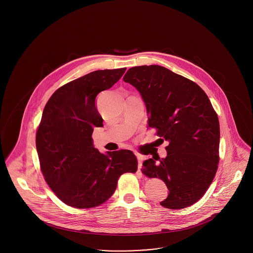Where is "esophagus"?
Returning <instances> with one entry per match:
<instances>
[{
	"instance_id": "34e87169",
	"label": "esophagus",
	"mask_w": 253,
	"mask_h": 253,
	"mask_svg": "<svg viewBox=\"0 0 253 253\" xmlns=\"http://www.w3.org/2000/svg\"><path fill=\"white\" fill-rule=\"evenodd\" d=\"M137 157V160H138V170L140 171V169L142 167V162H143V157H141V156H139V155H137L136 156Z\"/></svg>"
}]
</instances>
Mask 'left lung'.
Returning a JSON list of instances; mask_svg holds the SVG:
<instances>
[{
	"label": "left lung",
	"mask_w": 253,
	"mask_h": 253,
	"mask_svg": "<svg viewBox=\"0 0 253 253\" xmlns=\"http://www.w3.org/2000/svg\"><path fill=\"white\" fill-rule=\"evenodd\" d=\"M123 81L144 100L148 128L168 141L166 158L143 162L142 173L160 178L169 189L160 205L172 210L196 203L213 180L219 162L220 126L202 88L159 65L130 68Z\"/></svg>",
	"instance_id": "obj_1"
}]
</instances>
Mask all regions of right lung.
Wrapping results in <instances>:
<instances>
[{
    "instance_id": "add662e5",
    "label": "right lung",
    "mask_w": 253,
    "mask_h": 253,
    "mask_svg": "<svg viewBox=\"0 0 253 253\" xmlns=\"http://www.w3.org/2000/svg\"><path fill=\"white\" fill-rule=\"evenodd\" d=\"M126 68L89 73L54 92L42 112L36 133L40 166L50 189L68 206L89 209L115 193L125 172L137 170L132 151L99 153L93 145L95 127L103 120L96 96L120 81Z\"/></svg>"
}]
</instances>
